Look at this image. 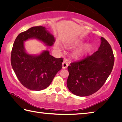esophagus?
I'll return each instance as SVG.
<instances>
[{"label":"esophagus","mask_w":122,"mask_h":122,"mask_svg":"<svg viewBox=\"0 0 122 122\" xmlns=\"http://www.w3.org/2000/svg\"><path fill=\"white\" fill-rule=\"evenodd\" d=\"M68 66V61L67 60H65L62 63V68L66 69L67 68Z\"/></svg>","instance_id":"1"}]
</instances>
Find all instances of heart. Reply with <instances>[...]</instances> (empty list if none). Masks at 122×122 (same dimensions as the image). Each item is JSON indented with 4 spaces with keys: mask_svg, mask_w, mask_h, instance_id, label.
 Returning <instances> with one entry per match:
<instances>
[{
    "mask_svg": "<svg viewBox=\"0 0 122 122\" xmlns=\"http://www.w3.org/2000/svg\"><path fill=\"white\" fill-rule=\"evenodd\" d=\"M90 49V47L89 46H86L83 47V48L78 49V50L76 51V54L78 56H82L83 55L85 54L88 52Z\"/></svg>",
    "mask_w": 122,
    "mask_h": 122,
    "instance_id": "b5f03b06",
    "label": "heart"
}]
</instances>
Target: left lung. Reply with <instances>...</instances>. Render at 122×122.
Returning <instances> with one entry per match:
<instances>
[{
	"label": "left lung",
	"instance_id": "1",
	"mask_svg": "<svg viewBox=\"0 0 122 122\" xmlns=\"http://www.w3.org/2000/svg\"><path fill=\"white\" fill-rule=\"evenodd\" d=\"M98 51L68 67V89L78 96L93 94L106 82L113 68L115 57L110 45L101 37Z\"/></svg>",
	"mask_w": 122,
	"mask_h": 122
}]
</instances>
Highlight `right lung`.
Segmentation results:
<instances>
[{
  "mask_svg": "<svg viewBox=\"0 0 122 122\" xmlns=\"http://www.w3.org/2000/svg\"><path fill=\"white\" fill-rule=\"evenodd\" d=\"M36 39L48 46L55 42L53 36L45 27H33L18 35L12 49L11 62L16 76L22 85L31 90L40 91L50 85L54 77L62 67L63 59H57L45 51L39 55L26 53L24 41Z\"/></svg>",
  "mask_w": 122,
  "mask_h": 122,
  "instance_id": "1",
  "label": "right lung"
}]
</instances>
